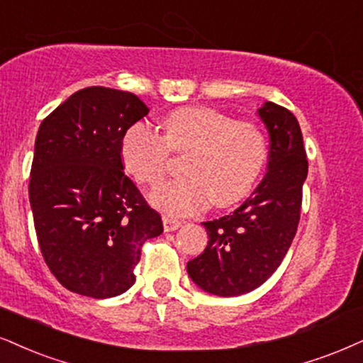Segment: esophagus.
I'll return each mask as SVG.
<instances>
[{"label":"esophagus","instance_id":"esophagus-1","mask_svg":"<svg viewBox=\"0 0 363 363\" xmlns=\"http://www.w3.org/2000/svg\"><path fill=\"white\" fill-rule=\"evenodd\" d=\"M163 225H164V230L172 232V230H177L178 227H182V222L178 220V218H173V217H169V216H164V217H163Z\"/></svg>","mask_w":363,"mask_h":363}]
</instances>
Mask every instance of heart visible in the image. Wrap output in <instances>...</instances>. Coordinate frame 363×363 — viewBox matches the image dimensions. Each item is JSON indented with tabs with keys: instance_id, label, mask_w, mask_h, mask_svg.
I'll use <instances>...</instances> for the list:
<instances>
[{
	"instance_id": "obj_1",
	"label": "heart",
	"mask_w": 363,
	"mask_h": 363,
	"mask_svg": "<svg viewBox=\"0 0 363 363\" xmlns=\"http://www.w3.org/2000/svg\"><path fill=\"white\" fill-rule=\"evenodd\" d=\"M163 136L133 124L121 140L124 168L143 186L160 185L172 153L185 156V180L161 186L151 203L169 216H190L210 202L225 208L244 200L267 161V138L254 121H235L220 111L185 106L161 119Z\"/></svg>"
}]
</instances>
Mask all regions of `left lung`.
Returning a JSON list of instances; mask_svg holds the SVG:
<instances>
[{
    "label": "left lung",
    "mask_w": 363,
    "mask_h": 363,
    "mask_svg": "<svg viewBox=\"0 0 363 363\" xmlns=\"http://www.w3.org/2000/svg\"><path fill=\"white\" fill-rule=\"evenodd\" d=\"M259 116L271 138L269 169L234 213L203 222L207 247L186 264L194 283L217 296L259 288L283 262L298 230L308 174L301 128L274 102H266Z\"/></svg>",
    "instance_id": "left-lung-1"
}]
</instances>
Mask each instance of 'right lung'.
Segmentation results:
<instances>
[{
  "instance_id": "right-lung-1",
  "label": "right lung",
  "mask_w": 363,
  "mask_h": 363,
  "mask_svg": "<svg viewBox=\"0 0 363 363\" xmlns=\"http://www.w3.org/2000/svg\"><path fill=\"white\" fill-rule=\"evenodd\" d=\"M147 113L134 94L96 86L40 124L28 185L33 223L48 269L72 293H124L143 244L163 232L121 160L123 134Z\"/></svg>"
}]
</instances>
